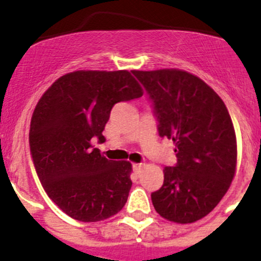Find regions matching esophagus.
<instances>
[{"mask_svg":"<svg viewBox=\"0 0 261 261\" xmlns=\"http://www.w3.org/2000/svg\"><path fill=\"white\" fill-rule=\"evenodd\" d=\"M133 171L136 172V174H140V172H141V168L144 167V163H133Z\"/></svg>","mask_w":261,"mask_h":261,"instance_id":"1","label":"esophagus"}]
</instances>
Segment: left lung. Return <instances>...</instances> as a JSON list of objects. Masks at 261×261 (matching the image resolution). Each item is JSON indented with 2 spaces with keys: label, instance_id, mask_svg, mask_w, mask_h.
Segmentation results:
<instances>
[{
  "label": "left lung",
  "instance_id": "left-lung-1",
  "mask_svg": "<svg viewBox=\"0 0 261 261\" xmlns=\"http://www.w3.org/2000/svg\"><path fill=\"white\" fill-rule=\"evenodd\" d=\"M146 91L158 133L175 142L177 162L163 168L151 193L163 218L192 223L211 213L229 190L237 166V138L222 99L199 77L177 69L133 70Z\"/></svg>",
  "mask_w": 261,
  "mask_h": 261
}]
</instances>
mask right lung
I'll return each mask as SVG.
<instances>
[{
  "mask_svg": "<svg viewBox=\"0 0 261 261\" xmlns=\"http://www.w3.org/2000/svg\"><path fill=\"white\" fill-rule=\"evenodd\" d=\"M129 71L78 70L43 94L30 126V150L41 186L69 217L98 222L123 209L132 165L110 161L93 146L116 103L142 96Z\"/></svg>",
  "mask_w": 261,
  "mask_h": 261,
  "instance_id": "add662e5",
  "label": "right lung"
}]
</instances>
